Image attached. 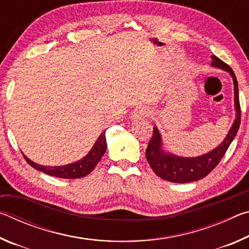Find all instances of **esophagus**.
Listing matches in <instances>:
<instances>
[{
  "instance_id": "esophagus-1",
  "label": "esophagus",
  "mask_w": 249,
  "mask_h": 249,
  "mask_svg": "<svg viewBox=\"0 0 249 249\" xmlns=\"http://www.w3.org/2000/svg\"><path fill=\"white\" fill-rule=\"evenodd\" d=\"M150 115H151V111L148 107H138L132 112L133 120H138V119H142V117H146Z\"/></svg>"
}]
</instances>
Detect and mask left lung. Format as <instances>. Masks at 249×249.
Segmentation results:
<instances>
[{"instance_id": "1", "label": "left lung", "mask_w": 249, "mask_h": 249, "mask_svg": "<svg viewBox=\"0 0 249 249\" xmlns=\"http://www.w3.org/2000/svg\"><path fill=\"white\" fill-rule=\"evenodd\" d=\"M211 58H212L211 66L227 71L233 78L236 119L233 125H231L229 134L226 135L225 140L216 148L211 150L210 153L199 156V157L191 158L180 157V156L166 153L165 150H162L161 135H160L158 128L155 126L153 136H151V140L149 141L146 149V158L155 174L161 179L170 181V182L187 183L200 180L204 178L205 176H208L221 161L226 150L229 149L231 142H233L236 134H237L239 125H241V105H239L238 83L234 71L231 70L229 65H226L224 61H222L216 56H212Z\"/></svg>"}]
</instances>
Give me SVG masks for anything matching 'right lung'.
<instances>
[{"mask_svg":"<svg viewBox=\"0 0 249 249\" xmlns=\"http://www.w3.org/2000/svg\"><path fill=\"white\" fill-rule=\"evenodd\" d=\"M105 150H107V138H105V130L100 135L98 141L92 147V149L89 151V154L86 155V157L78 160L73 163H69V165L65 166H58V167H50V166H41L38 163H35L28 159L26 156L24 158L26 161L31 165L33 168H35L38 171L44 172V174L53 177H57V178L62 179H78L82 178L89 175L90 172L94 169L95 166L102 158Z\"/></svg>","mask_w":249,"mask_h":249,"instance_id":"right-lung-1","label":"right lung"}]
</instances>
